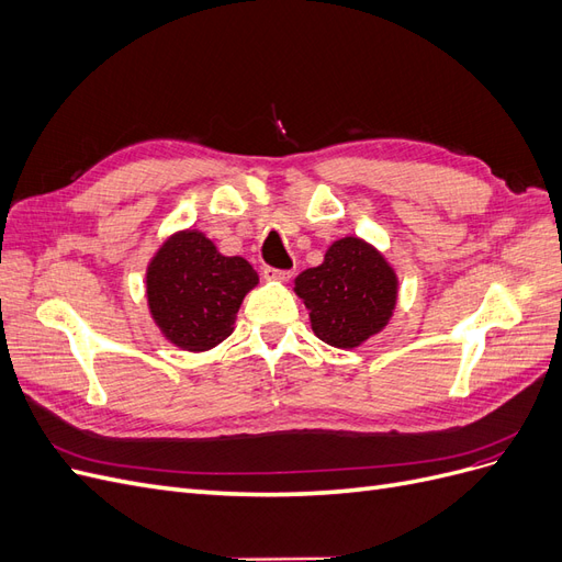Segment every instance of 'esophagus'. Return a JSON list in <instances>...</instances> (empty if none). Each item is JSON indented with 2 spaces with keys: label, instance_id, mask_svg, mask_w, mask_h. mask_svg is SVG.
Returning a JSON list of instances; mask_svg holds the SVG:
<instances>
[{
  "label": "esophagus",
  "instance_id": "1",
  "mask_svg": "<svg viewBox=\"0 0 562 562\" xmlns=\"http://www.w3.org/2000/svg\"><path fill=\"white\" fill-rule=\"evenodd\" d=\"M265 279L267 281H288L293 277V269H274V267H265Z\"/></svg>",
  "mask_w": 562,
  "mask_h": 562
}]
</instances>
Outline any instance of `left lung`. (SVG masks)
Here are the masks:
<instances>
[{"instance_id": "1", "label": "left lung", "mask_w": 562, "mask_h": 562, "mask_svg": "<svg viewBox=\"0 0 562 562\" xmlns=\"http://www.w3.org/2000/svg\"><path fill=\"white\" fill-rule=\"evenodd\" d=\"M295 293L310 310L318 339L337 349H353L394 316L398 277L375 246L345 236L326 250L318 267L302 271Z\"/></svg>"}]
</instances>
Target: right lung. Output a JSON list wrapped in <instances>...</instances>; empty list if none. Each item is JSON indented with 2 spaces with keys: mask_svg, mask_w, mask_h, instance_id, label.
Here are the masks:
<instances>
[{
  "mask_svg": "<svg viewBox=\"0 0 562 562\" xmlns=\"http://www.w3.org/2000/svg\"><path fill=\"white\" fill-rule=\"evenodd\" d=\"M258 281L248 260L227 258L203 232H176L147 265L149 314L171 345L209 351L232 335L236 312Z\"/></svg>",
  "mask_w": 562,
  "mask_h": 562,
  "instance_id": "obj_1",
  "label": "right lung"
}]
</instances>
